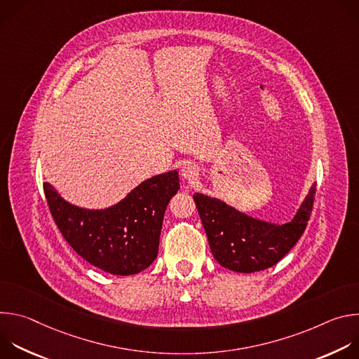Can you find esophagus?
<instances>
[{
	"label": "esophagus",
	"instance_id": "obj_1",
	"mask_svg": "<svg viewBox=\"0 0 359 359\" xmlns=\"http://www.w3.org/2000/svg\"><path fill=\"white\" fill-rule=\"evenodd\" d=\"M180 173H182V177H183L184 180L191 182V180H194V179L197 177V175H198V169H197V166H196L194 163H191V162H186V163L182 166Z\"/></svg>",
	"mask_w": 359,
	"mask_h": 359
}]
</instances>
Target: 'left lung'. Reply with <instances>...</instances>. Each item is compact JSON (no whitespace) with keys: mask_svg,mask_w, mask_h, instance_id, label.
Segmentation results:
<instances>
[{"mask_svg":"<svg viewBox=\"0 0 359 359\" xmlns=\"http://www.w3.org/2000/svg\"><path fill=\"white\" fill-rule=\"evenodd\" d=\"M314 194L316 183L291 222L283 224L252 217L217 197L194 193L193 198L213 257L224 269L248 274L273 267L295 245L310 219Z\"/></svg>","mask_w":359,"mask_h":359,"instance_id":"8db88e82","label":"left lung"}]
</instances>
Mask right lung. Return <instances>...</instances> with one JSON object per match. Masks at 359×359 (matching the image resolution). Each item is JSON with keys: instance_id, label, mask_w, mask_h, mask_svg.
<instances>
[{"instance_id": "add662e5", "label": "right lung", "mask_w": 359, "mask_h": 359, "mask_svg": "<svg viewBox=\"0 0 359 359\" xmlns=\"http://www.w3.org/2000/svg\"><path fill=\"white\" fill-rule=\"evenodd\" d=\"M179 189V173L170 170L143 180L109 208L86 209L43 183L50 215L69 245L88 263L114 276L137 274L155 262L163 216Z\"/></svg>"}]
</instances>
